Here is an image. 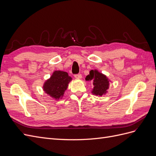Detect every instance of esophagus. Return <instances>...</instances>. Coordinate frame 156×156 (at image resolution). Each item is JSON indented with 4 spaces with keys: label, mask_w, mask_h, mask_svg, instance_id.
I'll use <instances>...</instances> for the list:
<instances>
[{
    "label": "esophagus",
    "mask_w": 156,
    "mask_h": 156,
    "mask_svg": "<svg viewBox=\"0 0 156 156\" xmlns=\"http://www.w3.org/2000/svg\"><path fill=\"white\" fill-rule=\"evenodd\" d=\"M74 77L76 79H81L82 78V75L81 73H78V74H75L74 75Z\"/></svg>",
    "instance_id": "esophagus-1"
}]
</instances>
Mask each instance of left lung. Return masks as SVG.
<instances>
[{
    "label": "left lung",
    "instance_id": "left-lung-1",
    "mask_svg": "<svg viewBox=\"0 0 156 156\" xmlns=\"http://www.w3.org/2000/svg\"><path fill=\"white\" fill-rule=\"evenodd\" d=\"M87 81H92L94 88L92 93L96 96H102L107 93L109 86V81L106 75L100 73L98 70H91L86 79Z\"/></svg>",
    "mask_w": 156,
    "mask_h": 156
}]
</instances>
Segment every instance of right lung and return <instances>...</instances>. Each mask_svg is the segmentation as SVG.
I'll return each mask as SVG.
<instances>
[{
  "instance_id": "1",
  "label": "right lung",
  "mask_w": 156,
  "mask_h": 156,
  "mask_svg": "<svg viewBox=\"0 0 156 156\" xmlns=\"http://www.w3.org/2000/svg\"><path fill=\"white\" fill-rule=\"evenodd\" d=\"M67 72L62 71H55L50 79L45 82L44 90L56 100L62 98L66 90L69 83L72 81Z\"/></svg>"
}]
</instances>
